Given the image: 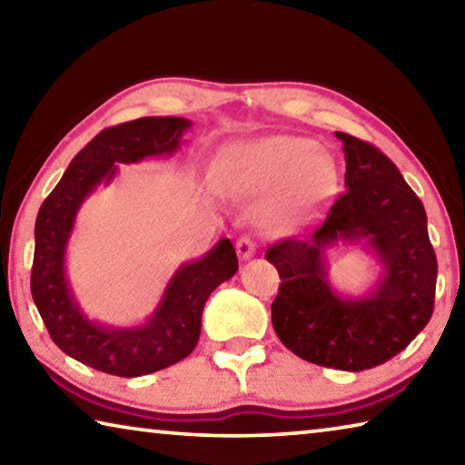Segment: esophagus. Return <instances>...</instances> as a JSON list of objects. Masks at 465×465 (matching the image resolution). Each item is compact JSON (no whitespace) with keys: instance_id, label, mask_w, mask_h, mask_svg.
Segmentation results:
<instances>
[{"instance_id":"34e87169","label":"esophagus","mask_w":465,"mask_h":465,"mask_svg":"<svg viewBox=\"0 0 465 465\" xmlns=\"http://www.w3.org/2000/svg\"><path fill=\"white\" fill-rule=\"evenodd\" d=\"M235 252H238V256L242 258V261H250V258L256 254V246H254V242L248 238V235H242V238L235 242Z\"/></svg>"}]
</instances>
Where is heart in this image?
<instances>
[{"label":"heart","instance_id":"b5f03b06","mask_svg":"<svg viewBox=\"0 0 465 465\" xmlns=\"http://www.w3.org/2000/svg\"><path fill=\"white\" fill-rule=\"evenodd\" d=\"M211 178L222 193L262 199L258 219L272 235H297L322 223L341 188L336 157L313 139L272 135L217 153Z\"/></svg>","mask_w":465,"mask_h":465}]
</instances>
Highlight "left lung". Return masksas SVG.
I'll list each match as a JSON object with an SVG mask.
<instances>
[{
    "label": "left lung",
    "instance_id": "left-lung-1",
    "mask_svg": "<svg viewBox=\"0 0 465 465\" xmlns=\"http://www.w3.org/2000/svg\"><path fill=\"white\" fill-rule=\"evenodd\" d=\"M334 135L342 141L346 193L318 232L266 252L281 277L272 328L310 363L363 371L396 357L429 324L437 258L422 203L393 162L349 133ZM338 242H359L381 264L365 294H342L329 281L327 250Z\"/></svg>",
    "mask_w": 465,
    "mask_h": 465
}]
</instances>
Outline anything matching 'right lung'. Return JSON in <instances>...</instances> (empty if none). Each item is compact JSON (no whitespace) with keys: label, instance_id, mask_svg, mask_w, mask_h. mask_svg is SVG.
Instances as JSON below:
<instances>
[{"label":"right lung","instance_id":"obj_1","mask_svg":"<svg viewBox=\"0 0 465 465\" xmlns=\"http://www.w3.org/2000/svg\"><path fill=\"white\" fill-rule=\"evenodd\" d=\"M193 123L183 116H145L94 137L77 153L41 204L35 223L30 289L53 342L84 365L119 377H139L191 355L201 336L209 295L238 272L233 243L222 238L207 254L183 262L143 324L114 326L92 320L67 277V246L77 213L100 184L113 183L119 163L176 153Z\"/></svg>","mask_w":465,"mask_h":465}]
</instances>
